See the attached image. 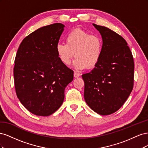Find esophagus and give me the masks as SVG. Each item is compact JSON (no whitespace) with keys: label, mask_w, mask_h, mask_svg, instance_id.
Wrapping results in <instances>:
<instances>
[{"label":"esophagus","mask_w":148,"mask_h":148,"mask_svg":"<svg viewBox=\"0 0 148 148\" xmlns=\"http://www.w3.org/2000/svg\"><path fill=\"white\" fill-rule=\"evenodd\" d=\"M80 76V73H79L77 71H75L74 72V77L75 78H78Z\"/></svg>","instance_id":"esophagus-1"}]
</instances>
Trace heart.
<instances>
[{"instance_id":"1","label":"heart","mask_w":148,"mask_h":148,"mask_svg":"<svg viewBox=\"0 0 148 148\" xmlns=\"http://www.w3.org/2000/svg\"><path fill=\"white\" fill-rule=\"evenodd\" d=\"M60 61L69 65L75 56L73 65L77 69H92L99 63L102 54L103 41L99 35L92 34L83 29L72 30L66 36V43L56 45Z\"/></svg>"}]
</instances>
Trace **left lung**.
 I'll list each match as a JSON object with an SVG mask.
<instances>
[{"mask_svg":"<svg viewBox=\"0 0 148 148\" xmlns=\"http://www.w3.org/2000/svg\"><path fill=\"white\" fill-rule=\"evenodd\" d=\"M93 26L102 36L103 51L95 68L82 75L84 97L95 112L110 115L123 105L132 91L133 57L127 42L120 35L105 26Z\"/></svg>","mask_w":148,"mask_h":148,"instance_id":"obj_1","label":"left lung"}]
</instances>
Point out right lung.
<instances>
[{
  "instance_id": "add662e5",
  "label": "right lung",
  "mask_w": 148,
  "mask_h": 148,
  "mask_svg": "<svg viewBox=\"0 0 148 148\" xmlns=\"http://www.w3.org/2000/svg\"><path fill=\"white\" fill-rule=\"evenodd\" d=\"M64 26L57 23L40 28L25 38L18 49L13 69L16 96L34 115L54 113L73 79V70L62 63L56 52Z\"/></svg>"
}]
</instances>
